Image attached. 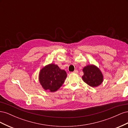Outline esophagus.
<instances>
[{"instance_id": "obj_1", "label": "esophagus", "mask_w": 128, "mask_h": 128, "mask_svg": "<svg viewBox=\"0 0 128 128\" xmlns=\"http://www.w3.org/2000/svg\"><path fill=\"white\" fill-rule=\"evenodd\" d=\"M78 70H75L74 71L72 72H74V73H76V74H77V73H78Z\"/></svg>"}]
</instances>
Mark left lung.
<instances>
[{
    "label": "left lung",
    "instance_id": "obj_1",
    "mask_svg": "<svg viewBox=\"0 0 128 128\" xmlns=\"http://www.w3.org/2000/svg\"><path fill=\"white\" fill-rule=\"evenodd\" d=\"M83 72L82 79L85 83L91 87H96L102 84L103 80L102 73L94 65H88L85 67Z\"/></svg>",
    "mask_w": 128,
    "mask_h": 128
}]
</instances>
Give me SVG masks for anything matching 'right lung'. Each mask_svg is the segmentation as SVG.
<instances>
[{"instance_id":"right-lung-1","label":"right lung","mask_w":128,"mask_h":128,"mask_svg":"<svg viewBox=\"0 0 128 128\" xmlns=\"http://www.w3.org/2000/svg\"><path fill=\"white\" fill-rule=\"evenodd\" d=\"M66 77L67 73L64 70H61L57 65L50 64L40 70L39 80L45 90L55 92L64 84Z\"/></svg>"}]
</instances>
